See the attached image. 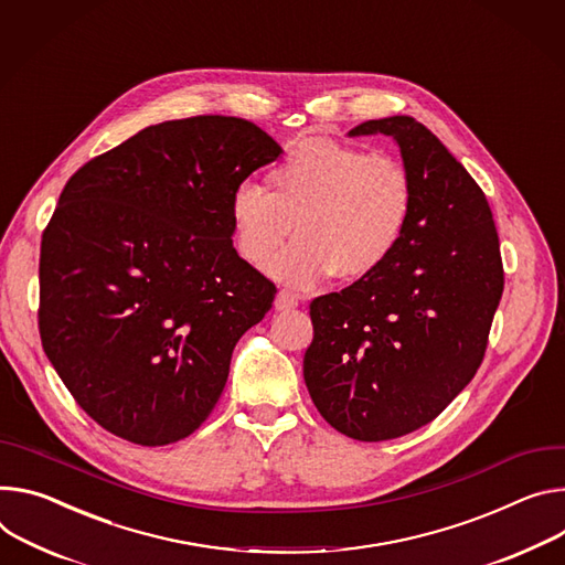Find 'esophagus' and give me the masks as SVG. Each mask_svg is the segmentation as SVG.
<instances>
[{
  "mask_svg": "<svg viewBox=\"0 0 565 565\" xmlns=\"http://www.w3.org/2000/svg\"><path fill=\"white\" fill-rule=\"evenodd\" d=\"M297 303H299V297L290 290H279L277 297H275V309L277 311H290V309H295Z\"/></svg>",
  "mask_w": 565,
  "mask_h": 565,
  "instance_id": "esophagus-1",
  "label": "esophagus"
}]
</instances>
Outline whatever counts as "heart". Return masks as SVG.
Masks as SVG:
<instances>
[{
  "mask_svg": "<svg viewBox=\"0 0 565 565\" xmlns=\"http://www.w3.org/2000/svg\"><path fill=\"white\" fill-rule=\"evenodd\" d=\"M270 191L243 182L230 200L238 254L288 286L309 290L338 275H376L405 238L415 210L409 171L390 156L324 137L299 139L268 173Z\"/></svg>",
  "mask_w": 565,
  "mask_h": 565,
  "instance_id": "obj_1",
  "label": "heart"
}]
</instances>
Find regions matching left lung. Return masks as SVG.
<instances>
[{"label": "left lung", "mask_w": 565, "mask_h": 565, "mask_svg": "<svg viewBox=\"0 0 565 565\" xmlns=\"http://www.w3.org/2000/svg\"><path fill=\"white\" fill-rule=\"evenodd\" d=\"M387 135L415 184L403 243L372 277L311 301L303 381L320 415L358 441L430 424L476 376L504 273L478 182L417 119H372L349 137Z\"/></svg>", "instance_id": "obj_1"}]
</instances>
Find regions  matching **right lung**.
Here are the masks:
<instances>
[{"instance_id": "obj_1", "label": "right lung", "mask_w": 565, "mask_h": 565, "mask_svg": "<svg viewBox=\"0 0 565 565\" xmlns=\"http://www.w3.org/2000/svg\"><path fill=\"white\" fill-rule=\"evenodd\" d=\"M281 156L252 121L148 126L81 167L40 247V338L85 413L139 446L189 437L275 284L232 243L230 200Z\"/></svg>"}]
</instances>
